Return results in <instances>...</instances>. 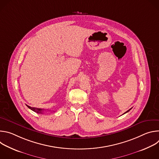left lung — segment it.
Masks as SVG:
<instances>
[{
  "instance_id": "left-lung-1",
  "label": "left lung",
  "mask_w": 159,
  "mask_h": 159,
  "mask_svg": "<svg viewBox=\"0 0 159 159\" xmlns=\"http://www.w3.org/2000/svg\"><path fill=\"white\" fill-rule=\"evenodd\" d=\"M129 109V110H128V111H126V112H125V113H124V114H125V113H126V112H128V111H129V110H130V109ZM124 114H123V115H124Z\"/></svg>"
}]
</instances>
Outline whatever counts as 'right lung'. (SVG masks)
Segmentation results:
<instances>
[{
	"label": "right lung",
	"mask_w": 159,
	"mask_h": 159,
	"mask_svg": "<svg viewBox=\"0 0 159 159\" xmlns=\"http://www.w3.org/2000/svg\"><path fill=\"white\" fill-rule=\"evenodd\" d=\"M30 109H31L32 111H34V112H37V113H41L42 114V112L44 111V109H39V108H36V107H30V106H28V105H26Z\"/></svg>",
	"instance_id": "obj_1"
}]
</instances>
